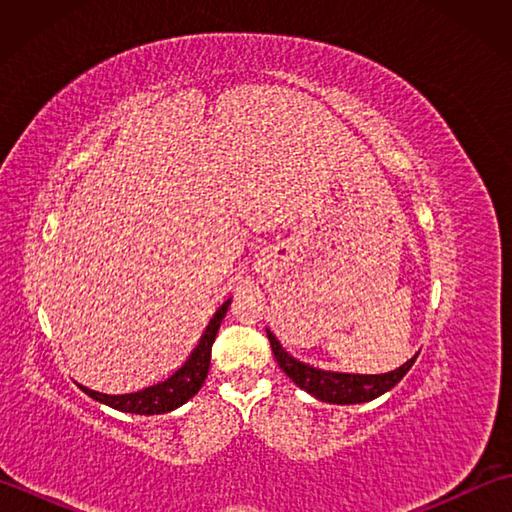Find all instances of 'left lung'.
Here are the masks:
<instances>
[{
  "label": "left lung",
  "mask_w": 512,
  "mask_h": 512,
  "mask_svg": "<svg viewBox=\"0 0 512 512\" xmlns=\"http://www.w3.org/2000/svg\"><path fill=\"white\" fill-rule=\"evenodd\" d=\"M270 347H273V354L277 358L279 367L295 380V383L306 389L308 394L319 398L323 402H334V405H356V402H367L374 400L380 394H385L394 385L400 383V378L405 376L411 365L416 363L418 356H413L402 367L394 369L389 374H372V376H361V374H336V372H323V369H314L306 363H299L292 358L284 347L279 345L270 330H266Z\"/></svg>",
  "instance_id": "left-lung-1"
}]
</instances>
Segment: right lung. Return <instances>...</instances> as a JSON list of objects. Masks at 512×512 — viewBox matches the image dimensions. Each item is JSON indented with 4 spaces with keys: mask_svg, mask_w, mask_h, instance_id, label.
Masks as SVG:
<instances>
[{
    "mask_svg": "<svg viewBox=\"0 0 512 512\" xmlns=\"http://www.w3.org/2000/svg\"><path fill=\"white\" fill-rule=\"evenodd\" d=\"M226 308H228V301L215 312V317L211 319L209 328H206V332L202 334V339H200L198 347L193 350V354L189 356V361L184 363L171 378H167L165 383H158L154 387L136 391V394H123V396H107V394H99V391H92L88 387H81V385L79 387L94 400L105 402V405H110L118 411L140 413V416L173 411L176 407L184 405L189 398L198 394L206 374H209L211 347H213L217 330H220V323L224 319Z\"/></svg>",
    "mask_w": 512,
    "mask_h": 512,
    "instance_id": "add662e5",
    "label": "right lung"
}]
</instances>
